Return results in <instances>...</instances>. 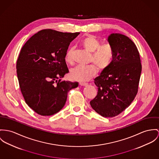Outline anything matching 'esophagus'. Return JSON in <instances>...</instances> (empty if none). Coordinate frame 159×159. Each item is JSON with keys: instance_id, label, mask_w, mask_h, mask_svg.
<instances>
[{"instance_id": "obj_1", "label": "esophagus", "mask_w": 159, "mask_h": 159, "mask_svg": "<svg viewBox=\"0 0 159 159\" xmlns=\"http://www.w3.org/2000/svg\"><path fill=\"white\" fill-rule=\"evenodd\" d=\"M79 84H80V85L81 86H86L88 85V84L85 83V82H80Z\"/></svg>"}]
</instances>
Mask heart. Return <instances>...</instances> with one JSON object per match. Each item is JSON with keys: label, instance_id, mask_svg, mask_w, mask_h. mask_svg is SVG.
I'll use <instances>...</instances> for the list:
<instances>
[{"label": "heart", "instance_id": "1", "mask_svg": "<svg viewBox=\"0 0 159 159\" xmlns=\"http://www.w3.org/2000/svg\"><path fill=\"white\" fill-rule=\"evenodd\" d=\"M83 48L91 53L88 66H77L70 72L71 77L75 80L85 82L91 79L97 73L98 70L103 71L110 67L113 61L114 52L112 45L105 43L100 45V41L94 36L85 37L81 42ZM65 61L70 65L74 63L73 49H69L66 54Z\"/></svg>", "mask_w": 159, "mask_h": 159}]
</instances>
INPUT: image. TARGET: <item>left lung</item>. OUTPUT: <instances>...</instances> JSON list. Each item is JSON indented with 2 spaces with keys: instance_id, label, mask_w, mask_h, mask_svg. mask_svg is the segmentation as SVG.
Listing matches in <instances>:
<instances>
[{
  "instance_id": "left-lung-1",
  "label": "left lung",
  "mask_w": 159,
  "mask_h": 159,
  "mask_svg": "<svg viewBox=\"0 0 159 159\" xmlns=\"http://www.w3.org/2000/svg\"><path fill=\"white\" fill-rule=\"evenodd\" d=\"M108 40L114 49V59L110 67L94 79L98 94L90 105L102 116L113 117L128 108L135 98L142 65L137 48L129 37L113 33Z\"/></svg>"
}]
</instances>
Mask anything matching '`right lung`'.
I'll return each instance as SVG.
<instances>
[{
    "label": "right lung",
    "instance_id": "right-lung-1",
    "mask_svg": "<svg viewBox=\"0 0 159 159\" xmlns=\"http://www.w3.org/2000/svg\"><path fill=\"white\" fill-rule=\"evenodd\" d=\"M80 33L46 29L31 37L17 61L19 84L26 103L37 114L52 116L64 107L68 93L77 82L61 80L68 69L65 57L72 40Z\"/></svg>",
    "mask_w": 159,
    "mask_h": 159
}]
</instances>
